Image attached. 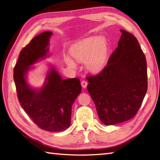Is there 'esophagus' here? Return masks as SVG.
Masks as SVG:
<instances>
[{
  "label": "esophagus",
  "instance_id": "esophagus-1",
  "mask_svg": "<svg viewBox=\"0 0 160 160\" xmlns=\"http://www.w3.org/2000/svg\"><path fill=\"white\" fill-rule=\"evenodd\" d=\"M87 84H88V83L85 80H82V82H81V85H82V87L84 88V89H85V88L87 87Z\"/></svg>",
  "mask_w": 160,
  "mask_h": 160
}]
</instances>
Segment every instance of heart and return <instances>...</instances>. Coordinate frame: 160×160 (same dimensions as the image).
<instances>
[{
    "instance_id": "obj_1",
    "label": "heart",
    "mask_w": 160,
    "mask_h": 160,
    "mask_svg": "<svg viewBox=\"0 0 160 160\" xmlns=\"http://www.w3.org/2000/svg\"><path fill=\"white\" fill-rule=\"evenodd\" d=\"M70 54L78 62H84L86 69L91 73L100 72L104 67L107 59V43L102 37L88 38L70 51ZM67 65L74 68L76 64L69 57L65 58Z\"/></svg>"
}]
</instances>
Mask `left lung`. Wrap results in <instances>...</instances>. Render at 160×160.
<instances>
[{
  "label": "left lung",
  "mask_w": 160,
  "mask_h": 160,
  "mask_svg": "<svg viewBox=\"0 0 160 160\" xmlns=\"http://www.w3.org/2000/svg\"><path fill=\"white\" fill-rule=\"evenodd\" d=\"M107 64L87 76V90L101 122L114 125L137 114L148 88L147 60L137 38L125 30Z\"/></svg>",
  "instance_id": "1"
}]
</instances>
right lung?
Listing matches in <instances>:
<instances>
[{
    "label": "right lung",
    "mask_w": 160,
    "mask_h": 160,
    "mask_svg": "<svg viewBox=\"0 0 160 160\" xmlns=\"http://www.w3.org/2000/svg\"><path fill=\"white\" fill-rule=\"evenodd\" d=\"M52 35L51 32H42L20 51L13 69V80L20 106L30 119L42 130L60 132L70 126L71 107L82 89L80 80H63L54 68L39 90L30 87L25 79L30 66L47 56Z\"/></svg>",
    "instance_id": "add662e5"
}]
</instances>
